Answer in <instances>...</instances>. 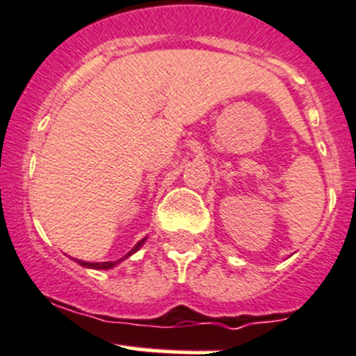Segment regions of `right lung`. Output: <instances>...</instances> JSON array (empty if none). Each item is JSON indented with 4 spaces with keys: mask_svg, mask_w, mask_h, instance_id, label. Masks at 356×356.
Masks as SVG:
<instances>
[{
    "mask_svg": "<svg viewBox=\"0 0 356 356\" xmlns=\"http://www.w3.org/2000/svg\"><path fill=\"white\" fill-rule=\"evenodd\" d=\"M143 243H145V239H141V241H139L138 245H136L134 248H132V250L129 251V253L125 254L124 258L131 257V254L134 253V251H138L139 248H141ZM77 261H79V264L82 265V267H89V268H98V270H103V268H111V267H115V265H117L118 261H122V260H117V261H102V264H91V261H82V260H77Z\"/></svg>",
    "mask_w": 356,
    "mask_h": 356,
    "instance_id": "right-lung-1",
    "label": "right lung"
}]
</instances>
